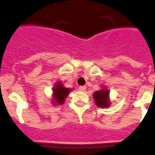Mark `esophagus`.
Listing matches in <instances>:
<instances>
[{
	"instance_id": "34e87169",
	"label": "esophagus",
	"mask_w": 155,
	"mask_h": 155,
	"mask_svg": "<svg viewBox=\"0 0 155 155\" xmlns=\"http://www.w3.org/2000/svg\"><path fill=\"white\" fill-rule=\"evenodd\" d=\"M85 89H86V87H85V86H80V87H79V90H80V91H81V92L84 91Z\"/></svg>"
}]
</instances>
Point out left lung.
I'll return each mask as SVG.
<instances>
[{
	"instance_id": "1",
	"label": "left lung",
	"mask_w": 155,
	"mask_h": 155,
	"mask_svg": "<svg viewBox=\"0 0 155 155\" xmlns=\"http://www.w3.org/2000/svg\"><path fill=\"white\" fill-rule=\"evenodd\" d=\"M109 91L107 89H101L99 91L94 93V98L95 104L99 107H107L110 106V102L108 99Z\"/></svg>"
}]
</instances>
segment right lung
Instances as JSON below:
<instances>
[{
  "label": "right lung",
  "instance_id": "obj_1",
  "mask_svg": "<svg viewBox=\"0 0 155 155\" xmlns=\"http://www.w3.org/2000/svg\"><path fill=\"white\" fill-rule=\"evenodd\" d=\"M70 91L71 89L65 88L61 83H57L53 89V104H62Z\"/></svg>",
  "mask_w": 155,
  "mask_h": 155
}]
</instances>
